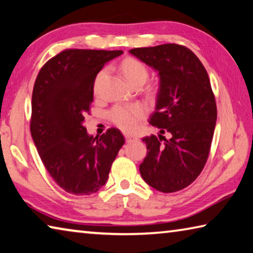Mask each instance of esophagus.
Listing matches in <instances>:
<instances>
[{
	"label": "esophagus",
	"mask_w": 253,
	"mask_h": 253,
	"mask_svg": "<svg viewBox=\"0 0 253 253\" xmlns=\"http://www.w3.org/2000/svg\"><path fill=\"white\" fill-rule=\"evenodd\" d=\"M125 138L126 140H134V139H137V136L131 135V134H125Z\"/></svg>",
	"instance_id": "obj_1"
}]
</instances>
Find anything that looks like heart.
Returning a JSON list of instances; mask_svg holds the SVG:
<instances>
[{
  "instance_id": "b5f03b06",
  "label": "heart",
  "mask_w": 253,
  "mask_h": 253,
  "mask_svg": "<svg viewBox=\"0 0 253 253\" xmlns=\"http://www.w3.org/2000/svg\"><path fill=\"white\" fill-rule=\"evenodd\" d=\"M121 69L124 76L129 83L144 84L148 78V69L142 61L135 58H126L121 63ZM106 75V70L99 71L95 80V91L99 88L100 81ZM145 116V108L138 104L135 105H117L109 111V118L115 125L123 130L132 131L138 127L140 119Z\"/></svg>"
}]
</instances>
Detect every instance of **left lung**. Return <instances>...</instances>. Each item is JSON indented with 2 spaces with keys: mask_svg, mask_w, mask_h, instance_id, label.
<instances>
[{
  "mask_svg": "<svg viewBox=\"0 0 253 253\" xmlns=\"http://www.w3.org/2000/svg\"><path fill=\"white\" fill-rule=\"evenodd\" d=\"M129 52L158 71L160 90L149 124L158 136L144 137L147 155L139 165L145 182L163 193L193 183L208 161L216 122V104L209 75L186 46L166 43ZM168 132L165 139L163 133Z\"/></svg>",
  "mask_w": 253,
  "mask_h": 253,
  "instance_id": "1",
  "label": "left lung"
}]
</instances>
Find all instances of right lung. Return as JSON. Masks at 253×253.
<instances>
[{
	"mask_svg": "<svg viewBox=\"0 0 253 253\" xmlns=\"http://www.w3.org/2000/svg\"><path fill=\"white\" fill-rule=\"evenodd\" d=\"M122 53L67 49L46 61L37 77L30 130L50 176L69 194L91 195L99 191L125 144L117 128L93 137L84 126L97 74Z\"/></svg>",
	"mask_w": 253,
	"mask_h": 253,
	"instance_id": "1",
	"label": "right lung"
}]
</instances>
